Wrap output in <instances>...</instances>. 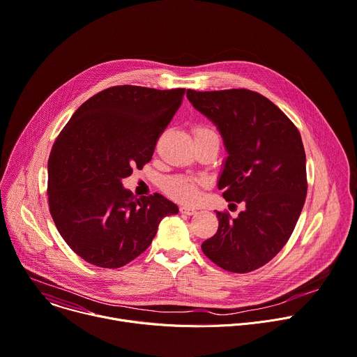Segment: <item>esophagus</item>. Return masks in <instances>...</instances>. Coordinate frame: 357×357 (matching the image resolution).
<instances>
[{"mask_svg": "<svg viewBox=\"0 0 357 357\" xmlns=\"http://www.w3.org/2000/svg\"><path fill=\"white\" fill-rule=\"evenodd\" d=\"M179 211L182 212V213H185V215H195L197 213V211L193 209V208H189V206H181L179 208Z\"/></svg>", "mask_w": 357, "mask_h": 357, "instance_id": "1", "label": "esophagus"}]
</instances>
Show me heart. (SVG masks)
I'll return each mask as SVG.
<instances>
[{"label": "heart", "mask_w": 357, "mask_h": 357, "mask_svg": "<svg viewBox=\"0 0 357 357\" xmlns=\"http://www.w3.org/2000/svg\"><path fill=\"white\" fill-rule=\"evenodd\" d=\"M215 135H216L215 131L209 126H205V125L193 126V137H195V139H202V138L215 137ZM198 188H199V183L197 181L185 178V176H172L164 182V189L167 190V193H169L172 198L183 204L195 201L198 195Z\"/></svg>", "instance_id": "obj_1"}]
</instances>
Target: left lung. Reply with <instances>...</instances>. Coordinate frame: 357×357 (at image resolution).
<instances>
[{"mask_svg": "<svg viewBox=\"0 0 357 357\" xmlns=\"http://www.w3.org/2000/svg\"><path fill=\"white\" fill-rule=\"evenodd\" d=\"M186 96L216 125L228 151L218 188L231 205L245 206L235 219L216 211L218 232L202 250L225 271L252 272L280 252L303 209L307 179L301 134L255 91L188 89Z\"/></svg>", "mask_w": 357, "mask_h": 357, "instance_id": "8db88e82", "label": "left lung"}]
</instances>
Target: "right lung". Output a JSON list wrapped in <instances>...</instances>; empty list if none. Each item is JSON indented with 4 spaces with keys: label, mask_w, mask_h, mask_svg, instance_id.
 Returning a JSON list of instances; mask_svg holds the SVG:
<instances>
[{
    "label": "right lung",
    "mask_w": 357,
    "mask_h": 357,
    "mask_svg": "<svg viewBox=\"0 0 357 357\" xmlns=\"http://www.w3.org/2000/svg\"><path fill=\"white\" fill-rule=\"evenodd\" d=\"M185 89L135 85L91 96L55 139L48 205L59 235L84 261L115 269L138 257L178 206L159 193L137 198L122 179L152 159Z\"/></svg>",
    "instance_id": "1"
}]
</instances>
